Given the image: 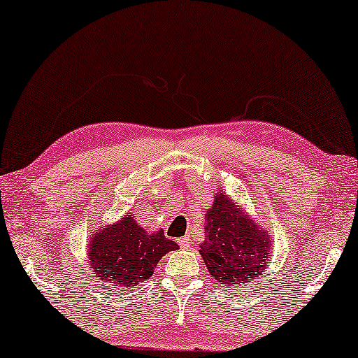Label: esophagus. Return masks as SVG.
Returning a JSON list of instances; mask_svg holds the SVG:
<instances>
[{"label": "esophagus", "mask_w": 358, "mask_h": 358, "mask_svg": "<svg viewBox=\"0 0 358 358\" xmlns=\"http://www.w3.org/2000/svg\"><path fill=\"white\" fill-rule=\"evenodd\" d=\"M179 246L182 248V249H187V248L190 246V238H189V236L180 238V239H179Z\"/></svg>", "instance_id": "1"}]
</instances>
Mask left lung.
Instances as JSON below:
<instances>
[{
    "instance_id": "obj_1",
    "label": "left lung",
    "mask_w": 358,
    "mask_h": 358,
    "mask_svg": "<svg viewBox=\"0 0 358 358\" xmlns=\"http://www.w3.org/2000/svg\"><path fill=\"white\" fill-rule=\"evenodd\" d=\"M205 222L207 236L200 244V256L218 282L229 288L261 275L268 261L271 236L249 215L239 212L224 190L215 195Z\"/></svg>"
}]
</instances>
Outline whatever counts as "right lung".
I'll return each mask as SVG.
<instances>
[{
	"label": "right lung",
	"mask_w": 358,
	"mask_h": 358,
	"mask_svg": "<svg viewBox=\"0 0 358 358\" xmlns=\"http://www.w3.org/2000/svg\"><path fill=\"white\" fill-rule=\"evenodd\" d=\"M176 249L179 246L164 236L163 229L150 234L127 215L119 223L97 229L87 256L101 287L109 283L112 288L130 290L148 280L159 259Z\"/></svg>",
	"instance_id": "right-lung-1"
}]
</instances>
